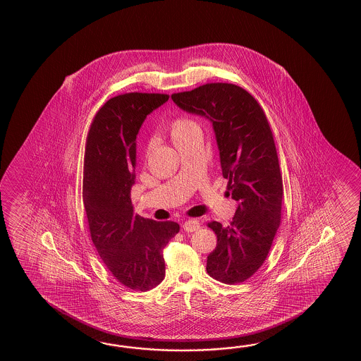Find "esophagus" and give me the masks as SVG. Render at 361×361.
Returning <instances> with one entry per match:
<instances>
[{
    "label": "esophagus",
    "instance_id": "obj_1",
    "mask_svg": "<svg viewBox=\"0 0 361 361\" xmlns=\"http://www.w3.org/2000/svg\"><path fill=\"white\" fill-rule=\"evenodd\" d=\"M200 228V222L196 219H188L183 223V230L185 232H193V231H197Z\"/></svg>",
    "mask_w": 361,
    "mask_h": 361
}]
</instances>
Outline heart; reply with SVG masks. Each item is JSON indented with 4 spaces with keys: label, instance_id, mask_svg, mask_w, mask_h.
<instances>
[{
    "label": "heart",
    "instance_id": "1",
    "mask_svg": "<svg viewBox=\"0 0 361 361\" xmlns=\"http://www.w3.org/2000/svg\"><path fill=\"white\" fill-rule=\"evenodd\" d=\"M166 130L169 133L170 137L173 139L174 145L182 140L184 137H187L188 134H191L192 131L199 130V126L197 123H195L191 118L188 117H176L173 118L168 126H166Z\"/></svg>",
    "mask_w": 361,
    "mask_h": 361
}]
</instances>
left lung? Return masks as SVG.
I'll use <instances>...</instances> for the list:
<instances>
[{
  "mask_svg": "<svg viewBox=\"0 0 361 361\" xmlns=\"http://www.w3.org/2000/svg\"><path fill=\"white\" fill-rule=\"evenodd\" d=\"M171 99L214 128L227 192L238 201L230 226H207L216 235L207 271L224 283H244L266 261L281 221L283 177L274 134L259 103L238 85L209 82Z\"/></svg>",
  "mask_w": 361,
  "mask_h": 361,
  "instance_id": "obj_1",
  "label": "left lung"
}]
</instances>
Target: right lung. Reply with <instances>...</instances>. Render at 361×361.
Masks as SVG:
<instances>
[{
	"mask_svg": "<svg viewBox=\"0 0 361 361\" xmlns=\"http://www.w3.org/2000/svg\"><path fill=\"white\" fill-rule=\"evenodd\" d=\"M168 94L126 92L107 100L92 118L85 145L82 200L92 244L116 280L147 292L165 276L164 249L179 232L171 221L134 214L137 134Z\"/></svg>",
	"mask_w": 361,
	"mask_h": 361,
	"instance_id": "right-lung-1",
	"label": "right lung"
}]
</instances>
